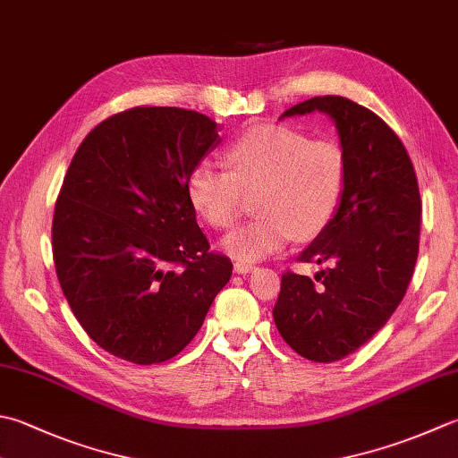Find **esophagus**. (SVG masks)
I'll return each mask as SVG.
<instances>
[{"instance_id":"1","label":"esophagus","mask_w":458,"mask_h":458,"mask_svg":"<svg viewBox=\"0 0 458 458\" xmlns=\"http://www.w3.org/2000/svg\"><path fill=\"white\" fill-rule=\"evenodd\" d=\"M234 270L238 274H250L252 270H256L254 264H248V262H242V259H238V262H234Z\"/></svg>"}]
</instances>
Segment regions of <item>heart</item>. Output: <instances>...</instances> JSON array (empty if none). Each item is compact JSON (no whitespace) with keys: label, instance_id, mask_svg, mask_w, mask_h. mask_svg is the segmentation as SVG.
<instances>
[{"label":"heart","instance_id":"obj_1","mask_svg":"<svg viewBox=\"0 0 458 458\" xmlns=\"http://www.w3.org/2000/svg\"><path fill=\"white\" fill-rule=\"evenodd\" d=\"M225 166L196 163L186 176L192 206L214 228H230L256 196L259 216L224 238V248L246 262L276 254L298 234L311 238L329 226L344 202L347 157L334 140L274 124L238 137Z\"/></svg>","mask_w":458,"mask_h":458}]
</instances>
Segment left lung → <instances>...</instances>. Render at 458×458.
Returning <instances> with one entry per match:
<instances>
[{"mask_svg":"<svg viewBox=\"0 0 458 458\" xmlns=\"http://www.w3.org/2000/svg\"><path fill=\"white\" fill-rule=\"evenodd\" d=\"M311 111L335 121L347 188L335 218L298 256L327 267L316 280L284 272L274 321L295 353L331 363L369 342L397 310L417 264L423 204L407 148L381 116L337 95L282 116Z\"/></svg>","mask_w":458,"mask_h":458,"instance_id":"left-lung-1","label":"left lung"}]
</instances>
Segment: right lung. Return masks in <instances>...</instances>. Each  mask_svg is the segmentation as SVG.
Instances as JSON below:
<instances>
[{
  "mask_svg": "<svg viewBox=\"0 0 458 458\" xmlns=\"http://www.w3.org/2000/svg\"><path fill=\"white\" fill-rule=\"evenodd\" d=\"M216 123L178 106H132L98 123L63 178L53 262L71 311L119 360L174 357L202 327L232 262L210 250L186 192Z\"/></svg>",
  "mask_w": 458,
  "mask_h": 458,
  "instance_id": "add662e5",
  "label": "right lung"
}]
</instances>
